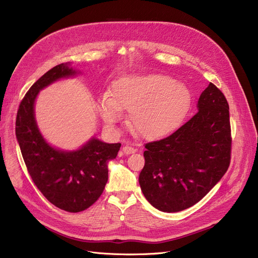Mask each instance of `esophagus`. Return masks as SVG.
Segmentation results:
<instances>
[{
  "instance_id": "1",
  "label": "esophagus",
  "mask_w": 258,
  "mask_h": 258,
  "mask_svg": "<svg viewBox=\"0 0 258 258\" xmlns=\"http://www.w3.org/2000/svg\"><path fill=\"white\" fill-rule=\"evenodd\" d=\"M136 151H137V149L133 148V147H131V146L126 145V146L122 147V152H124L125 154H132V153H134Z\"/></svg>"
}]
</instances>
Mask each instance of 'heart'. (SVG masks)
Returning a JSON list of instances; mask_svg holds the SVG:
<instances>
[{
	"mask_svg": "<svg viewBox=\"0 0 258 258\" xmlns=\"http://www.w3.org/2000/svg\"><path fill=\"white\" fill-rule=\"evenodd\" d=\"M191 105V93L185 85L169 76L152 73L117 79L102 97L97 110L108 125L121 118L120 110H129V126L146 140L172 132L185 117Z\"/></svg>",
	"mask_w": 258,
	"mask_h": 258,
	"instance_id": "heart-1",
	"label": "heart"
}]
</instances>
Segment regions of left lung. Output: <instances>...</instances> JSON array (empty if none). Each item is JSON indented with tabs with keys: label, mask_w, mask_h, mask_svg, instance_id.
<instances>
[{
	"label": "left lung",
	"mask_w": 258,
	"mask_h": 258,
	"mask_svg": "<svg viewBox=\"0 0 258 258\" xmlns=\"http://www.w3.org/2000/svg\"><path fill=\"white\" fill-rule=\"evenodd\" d=\"M198 108L169 137L145 144L139 181L147 201L163 212H178L199 203L230 166L232 138L226 96L210 83Z\"/></svg>",
	"instance_id": "left-lung-1"
}]
</instances>
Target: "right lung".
Masks as SVG:
<instances>
[{
    "label": "right lung",
    "instance_id": "add662e5",
    "mask_svg": "<svg viewBox=\"0 0 258 258\" xmlns=\"http://www.w3.org/2000/svg\"><path fill=\"white\" fill-rule=\"evenodd\" d=\"M59 64L36 81L19 106L16 134L28 173L41 193L55 207L77 213L88 209L102 195L108 180L107 163L116 157L120 144L90 140L80 150L59 151L47 144L36 126L34 101L54 81L76 75Z\"/></svg>",
    "mask_w": 258,
    "mask_h": 258
}]
</instances>
